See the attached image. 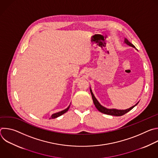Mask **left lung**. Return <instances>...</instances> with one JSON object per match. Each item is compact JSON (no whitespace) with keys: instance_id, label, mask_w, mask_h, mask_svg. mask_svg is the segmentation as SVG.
I'll list each match as a JSON object with an SVG mask.
<instances>
[{"instance_id":"1","label":"left lung","mask_w":158,"mask_h":158,"mask_svg":"<svg viewBox=\"0 0 158 158\" xmlns=\"http://www.w3.org/2000/svg\"><path fill=\"white\" fill-rule=\"evenodd\" d=\"M124 43L126 44L127 45H128V46H131L134 48L136 49V48L134 47V45L132 44H131L126 38L124 39ZM90 91H91V95H92V98H93V102L96 106V107L97 108V109L100 111L101 112H102V113H104L105 114H107V115H111V116H123L124 114H125L126 113H127V112H128L129 110H131L132 109H133L135 106H136L138 103L137 102L136 104H135L134 106L131 107L129 109H124V110H121V109H108V108H106L105 107H104L103 106H102L99 102V101L97 100V99L95 98L93 91H92V89L90 87Z\"/></svg>"}]
</instances>
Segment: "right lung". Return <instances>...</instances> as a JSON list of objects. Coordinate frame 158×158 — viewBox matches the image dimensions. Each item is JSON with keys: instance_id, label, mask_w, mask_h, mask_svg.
Returning a JSON list of instances; mask_svg holds the SVG:
<instances>
[{"instance_id": "add662e5", "label": "right lung", "mask_w": 158, "mask_h": 158, "mask_svg": "<svg viewBox=\"0 0 158 158\" xmlns=\"http://www.w3.org/2000/svg\"><path fill=\"white\" fill-rule=\"evenodd\" d=\"M69 107H70V105H69L68 107H67L65 109H64V110H61V111H60V112H56V113H54V114H52V116H51L50 119H55V118H57V117L60 116H61V115H62L63 114L65 113V112H66L67 110H69Z\"/></svg>"}]
</instances>
